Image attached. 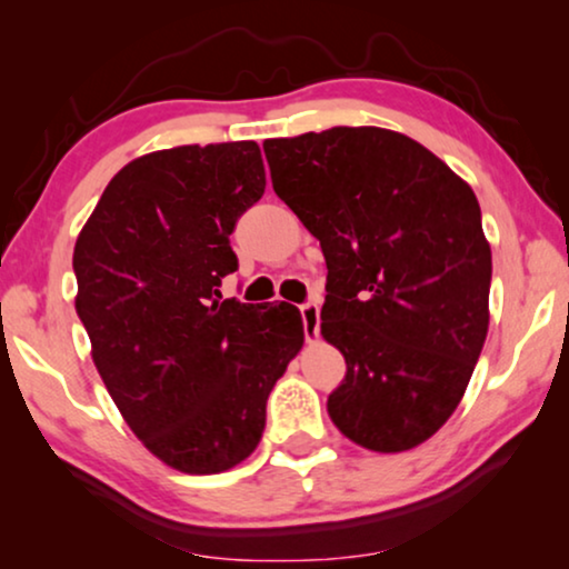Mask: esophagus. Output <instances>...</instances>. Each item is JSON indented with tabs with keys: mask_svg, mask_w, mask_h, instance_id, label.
<instances>
[{
	"mask_svg": "<svg viewBox=\"0 0 569 569\" xmlns=\"http://www.w3.org/2000/svg\"><path fill=\"white\" fill-rule=\"evenodd\" d=\"M300 318H302V331H306V339L308 341L318 339V329H321V308H318V302H313V300L302 302Z\"/></svg>",
	"mask_w": 569,
	"mask_h": 569,
	"instance_id": "obj_1",
	"label": "esophagus"
}]
</instances>
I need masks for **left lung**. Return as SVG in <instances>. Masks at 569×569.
Here are the masks:
<instances>
[{"label": "left lung", "mask_w": 569, "mask_h": 569, "mask_svg": "<svg viewBox=\"0 0 569 569\" xmlns=\"http://www.w3.org/2000/svg\"><path fill=\"white\" fill-rule=\"evenodd\" d=\"M277 197L321 240V333L345 355L331 422L399 453L453 415L489 326L479 201L415 139L333 127L263 142Z\"/></svg>", "instance_id": "1"}]
</instances>
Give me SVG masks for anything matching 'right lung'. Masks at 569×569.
I'll use <instances>...</instances> for the list:
<instances>
[{
    "instance_id": "1",
    "label": "right lung",
    "mask_w": 569,
    "mask_h": 569,
    "mask_svg": "<svg viewBox=\"0 0 569 569\" xmlns=\"http://www.w3.org/2000/svg\"><path fill=\"white\" fill-rule=\"evenodd\" d=\"M256 142L131 160L74 246L77 316L116 407L160 461L220 473L256 450L267 399L302 347L298 308L220 300L230 236L263 197Z\"/></svg>"
}]
</instances>
